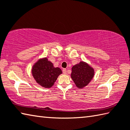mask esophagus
Wrapping results in <instances>:
<instances>
[{"instance_id":"obj_1","label":"esophagus","mask_w":130,"mask_h":130,"mask_svg":"<svg viewBox=\"0 0 130 130\" xmlns=\"http://www.w3.org/2000/svg\"><path fill=\"white\" fill-rule=\"evenodd\" d=\"M62 72H63V74H67V69H63L62 70Z\"/></svg>"}]
</instances>
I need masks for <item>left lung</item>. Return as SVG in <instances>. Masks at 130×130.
Segmentation results:
<instances>
[{
    "label": "left lung",
    "mask_w": 130,
    "mask_h": 130,
    "mask_svg": "<svg viewBox=\"0 0 130 130\" xmlns=\"http://www.w3.org/2000/svg\"><path fill=\"white\" fill-rule=\"evenodd\" d=\"M71 78L79 89L88 85L94 75V70L88 63L81 61L72 68Z\"/></svg>",
    "instance_id": "1"
}]
</instances>
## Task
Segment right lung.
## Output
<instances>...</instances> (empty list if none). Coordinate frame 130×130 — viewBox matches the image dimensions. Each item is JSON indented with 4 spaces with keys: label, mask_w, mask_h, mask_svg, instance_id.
<instances>
[{
    "label": "right lung",
    "mask_w": 130,
    "mask_h": 130,
    "mask_svg": "<svg viewBox=\"0 0 130 130\" xmlns=\"http://www.w3.org/2000/svg\"><path fill=\"white\" fill-rule=\"evenodd\" d=\"M33 77L37 84L45 88H50L55 84L58 75L62 73L59 68H55L46 57L40 59L33 66Z\"/></svg>",
    "instance_id": "add662e5"
}]
</instances>
